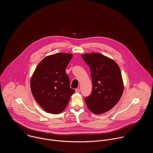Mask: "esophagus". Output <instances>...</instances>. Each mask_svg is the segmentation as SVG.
<instances>
[{"instance_id": "34e87169", "label": "esophagus", "mask_w": 153, "mask_h": 153, "mask_svg": "<svg viewBox=\"0 0 153 153\" xmlns=\"http://www.w3.org/2000/svg\"><path fill=\"white\" fill-rule=\"evenodd\" d=\"M75 91H76V93H78L80 92V89H79V88H76V89L75 90Z\"/></svg>"}]
</instances>
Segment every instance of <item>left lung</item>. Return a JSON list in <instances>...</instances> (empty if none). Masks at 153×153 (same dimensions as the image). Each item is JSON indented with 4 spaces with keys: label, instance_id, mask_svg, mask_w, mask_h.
<instances>
[{
    "label": "left lung",
    "instance_id": "8db88e82",
    "mask_svg": "<svg viewBox=\"0 0 153 153\" xmlns=\"http://www.w3.org/2000/svg\"><path fill=\"white\" fill-rule=\"evenodd\" d=\"M91 71L92 91L85 97L87 107L96 114L105 113L114 106L123 91L122 74L118 65L100 53L82 56Z\"/></svg>",
    "mask_w": 153,
    "mask_h": 153
}]
</instances>
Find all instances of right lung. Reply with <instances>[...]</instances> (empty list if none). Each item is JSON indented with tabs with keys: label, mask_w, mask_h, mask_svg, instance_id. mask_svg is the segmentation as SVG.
I'll use <instances>...</instances> for the list:
<instances>
[{
	"label": "right lung",
	"mask_w": 153,
	"mask_h": 153,
	"mask_svg": "<svg viewBox=\"0 0 153 153\" xmlns=\"http://www.w3.org/2000/svg\"><path fill=\"white\" fill-rule=\"evenodd\" d=\"M73 55L57 53L43 59L32 76L30 86L39 105L48 113L58 114L67 106L74 89L65 70Z\"/></svg>",
	"instance_id": "1"
}]
</instances>
